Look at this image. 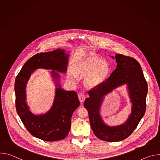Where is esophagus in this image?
<instances>
[{
  "label": "esophagus",
  "instance_id": "1",
  "mask_svg": "<svg viewBox=\"0 0 160 160\" xmlns=\"http://www.w3.org/2000/svg\"><path fill=\"white\" fill-rule=\"evenodd\" d=\"M78 99L81 103H83L85 99V96L83 93H79L78 95Z\"/></svg>",
  "mask_w": 160,
  "mask_h": 160
}]
</instances>
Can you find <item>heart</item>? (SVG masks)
Wrapping results in <instances>:
<instances>
[{
	"instance_id": "1",
	"label": "heart",
	"mask_w": 160,
	"mask_h": 160,
	"mask_svg": "<svg viewBox=\"0 0 160 160\" xmlns=\"http://www.w3.org/2000/svg\"><path fill=\"white\" fill-rule=\"evenodd\" d=\"M72 70H68L66 78L75 83L77 76L83 77L85 86L89 88L98 87L108 78L110 73V66L106 61L94 56L79 57L75 59L72 65Z\"/></svg>"
}]
</instances>
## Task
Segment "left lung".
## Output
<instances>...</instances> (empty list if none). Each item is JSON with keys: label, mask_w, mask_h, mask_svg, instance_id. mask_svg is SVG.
<instances>
[{"label": "left lung", "mask_w": 160, "mask_h": 160, "mask_svg": "<svg viewBox=\"0 0 160 160\" xmlns=\"http://www.w3.org/2000/svg\"><path fill=\"white\" fill-rule=\"evenodd\" d=\"M111 58L116 59V69L105 82L89 91L84 107L88 111L91 128L97 138L104 141L118 142L130 135L144 117L148 84L140 64L135 59L120 54ZM125 84L132 105L131 112L122 124L109 126L101 116L102 104L106 95Z\"/></svg>", "instance_id": "1"}]
</instances>
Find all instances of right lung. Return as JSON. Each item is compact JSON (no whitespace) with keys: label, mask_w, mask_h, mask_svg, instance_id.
I'll return each mask as SVG.
<instances>
[{"label":"right lung","mask_w":160,"mask_h":160,"mask_svg":"<svg viewBox=\"0 0 160 160\" xmlns=\"http://www.w3.org/2000/svg\"><path fill=\"white\" fill-rule=\"evenodd\" d=\"M64 49L35 54L27 61L16 78L14 90L18 115L28 131L45 141L64 139L71 128L73 112L80 106L75 91L64 90L60 83V73H66L70 53ZM39 69L51 70L55 85V96L51 108L42 114L32 113L26 101V88L31 75Z\"/></svg>","instance_id":"right-lung-1"}]
</instances>
